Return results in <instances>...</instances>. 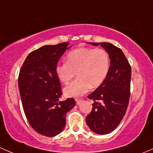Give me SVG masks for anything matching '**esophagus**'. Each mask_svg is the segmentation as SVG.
Wrapping results in <instances>:
<instances>
[{
    "label": "esophagus",
    "mask_w": 153,
    "mask_h": 153,
    "mask_svg": "<svg viewBox=\"0 0 153 153\" xmlns=\"http://www.w3.org/2000/svg\"><path fill=\"white\" fill-rule=\"evenodd\" d=\"M82 100H82V99H76V104L77 105H79L82 102Z\"/></svg>",
    "instance_id": "esophagus-1"
}]
</instances>
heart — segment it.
I'll return each mask as SVG.
<instances>
[{
    "label": "heart",
    "instance_id": "obj_1",
    "mask_svg": "<svg viewBox=\"0 0 153 153\" xmlns=\"http://www.w3.org/2000/svg\"><path fill=\"white\" fill-rule=\"evenodd\" d=\"M109 68V55L104 49L79 48L68 53L66 62L57 64L56 72L63 84H68L76 72L78 78L65 87L64 94L79 97L90 87H98L107 76Z\"/></svg>",
    "mask_w": 153,
    "mask_h": 153
}]
</instances>
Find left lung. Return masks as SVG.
Wrapping results in <instances>:
<instances>
[{
    "mask_svg": "<svg viewBox=\"0 0 153 153\" xmlns=\"http://www.w3.org/2000/svg\"><path fill=\"white\" fill-rule=\"evenodd\" d=\"M100 45L109 55V71L102 83L88 95L93 100L92 110L86 122L92 131L106 134L121 123L127 110L130 96L131 69L123 51L109 42H90Z\"/></svg>",
    "mask_w": 153,
    "mask_h": 153,
    "instance_id": "left-lung-1",
    "label": "left lung"
}]
</instances>
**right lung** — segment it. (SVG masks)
Masks as SVG:
<instances>
[{
    "instance_id": "right-lung-1",
    "label": "right lung",
    "mask_w": 153,
    "mask_h": 153,
    "mask_svg": "<svg viewBox=\"0 0 153 153\" xmlns=\"http://www.w3.org/2000/svg\"><path fill=\"white\" fill-rule=\"evenodd\" d=\"M68 42L44 45L31 52L18 79L24 112L30 126L46 137H54L66 126L67 112L76 105L74 98L60 101L62 91L56 67Z\"/></svg>"
}]
</instances>
